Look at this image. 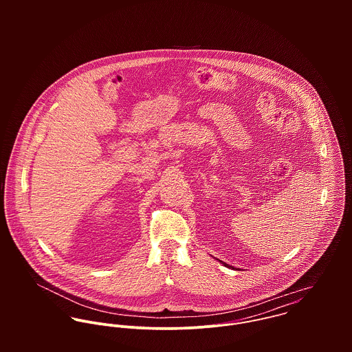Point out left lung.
I'll use <instances>...</instances> for the list:
<instances>
[{"label":"left lung","mask_w":352,"mask_h":352,"mask_svg":"<svg viewBox=\"0 0 352 352\" xmlns=\"http://www.w3.org/2000/svg\"><path fill=\"white\" fill-rule=\"evenodd\" d=\"M221 263H222V264H223V265H226V267H229V268H232V265H228V264H226V263H223V261H221Z\"/></svg>","instance_id":"obj_1"}]
</instances>
